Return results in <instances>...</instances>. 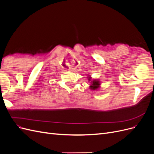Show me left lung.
<instances>
[{
  "instance_id": "8db88e82",
  "label": "left lung",
  "mask_w": 154,
  "mask_h": 154,
  "mask_svg": "<svg viewBox=\"0 0 154 154\" xmlns=\"http://www.w3.org/2000/svg\"><path fill=\"white\" fill-rule=\"evenodd\" d=\"M88 80H89L91 83V85L90 86V88L91 90H96L100 87V81L98 80H93L92 81H91V77L88 78Z\"/></svg>"
}]
</instances>
